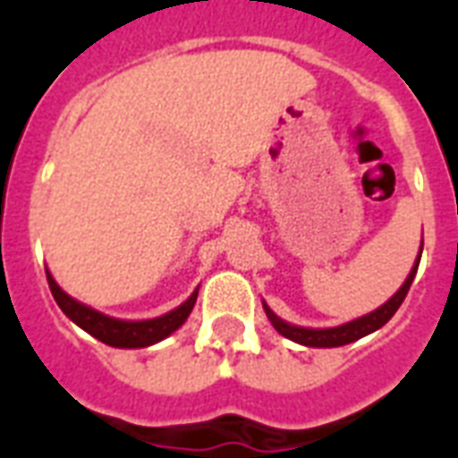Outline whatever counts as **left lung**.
Here are the masks:
<instances>
[{"instance_id": "1", "label": "left lung", "mask_w": 458, "mask_h": 458, "mask_svg": "<svg viewBox=\"0 0 458 458\" xmlns=\"http://www.w3.org/2000/svg\"><path fill=\"white\" fill-rule=\"evenodd\" d=\"M420 252H423V247H420ZM418 264H420V257L415 259V267L411 268V274H408L403 285L396 291V295H392V298L386 300L382 307H377L375 312L365 314V317H358V319H353V322L334 327V329H305V327H293V324L278 319V317H276L267 305H264V310H267V317L271 319V324H274V329L278 331L281 336L295 341V344L310 345V348H336V345L353 344V341H358V338L368 336V334H372V331L377 329H382L384 324L392 319L394 312L399 310L403 298L408 295V288H411V284H413Z\"/></svg>"}]
</instances>
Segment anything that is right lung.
I'll use <instances>...</instances> for the list:
<instances>
[{
    "mask_svg": "<svg viewBox=\"0 0 458 458\" xmlns=\"http://www.w3.org/2000/svg\"><path fill=\"white\" fill-rule=\"evenodd\" d=\"M47 284H50L52 298L57 300L59 310L76 324L81 327L83 331H89L90 336H96L98 341H103L107 345H114V348H146V345H153L163 341L165 336H170L173 331H177L187 322L191 307L197 302L199 288L191 293L190 298L184 300L182 305L174 307L173 312L163 314V317H156V319H144V322H124V319H114V317H107V314L98 312L93 307L83 305L79 300L69 298L62 288L57 285V281L52 278V274L47 271Z\"/></svg>",
    "mask_w": 458,
    "mask_h": 458,
    "instance_id": "1",
    "label": "right lung"
}]
</instances>
